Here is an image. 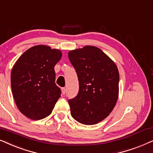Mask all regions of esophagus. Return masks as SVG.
Masks as SVG:
<instances>
[{
    "instance_id": "obj_1",
    "label": "esophagus",
    "mask_w": 153,
    "mask_h": 153,
    "mask_svg": "<svg viewBox=\"0 0 153 153\" xmlns=\"http://www.w3.org/2000/svg\"><path fill=\"white\" fill-rule=\"evenodd\" d=\"M62 92L63 94H65V93H66V88H64V87H62Z\"/></svg>"
}]
</instances>
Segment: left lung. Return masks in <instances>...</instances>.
I'll list each match as a JSON object with an SVG mask.
<instances>
[{"label": "left lung", "mask_w": 153, "mask_h": 153, "mask_svg": "<svg viewBox=\"0 0 153 153\" xmlns=\"http://www.w3.org/2000/svg\"><path fill=\"white\" fill-rule=\"evenodd\" d=\"M79 81L78 95L69 99L71 114L83 125L100 123L115 107L119 93L117 66L97 47L85 46L68 52Z\"/></svg>", "instance_id": "left-lung-1"}]
</instances>
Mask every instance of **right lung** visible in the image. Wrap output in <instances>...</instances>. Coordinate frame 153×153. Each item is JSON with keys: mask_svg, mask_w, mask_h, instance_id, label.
<instances>
[{"mask_svg": "<svg viewBox=\"0 0 153 153\" xmlns=\"http://www.w3.org/2000/svg\"><path fill=\"white\" fill-rule=\"evenodd\" d=\"M62 56L60 50L36 45L26 50L11 71V87L20 112L38 120L50 115L61 97L55 83L54 66Z\"/></svg>", "mask_w": 153, "mask_h": 153, "instance_id": "right-lung-1", "label": "right lung"}]
</instances>
